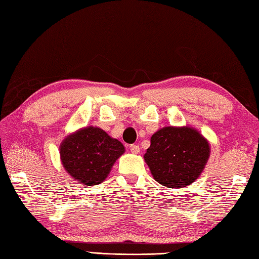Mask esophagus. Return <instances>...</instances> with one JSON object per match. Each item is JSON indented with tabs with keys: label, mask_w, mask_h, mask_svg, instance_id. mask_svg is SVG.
<instances>
[{
	"label": "esophagus",
	"mask_w": 259,
	"mask_h": 259,
	"mask_svg": "<svg viewBox=\"0 0 259 259\" xmlns=\"http://www.w3.org/2000/svg\"><path fill=\"white\" fill-rule=\"evenodd\" d=\"M130 151L133 153V154H137V153H140V146L137 144H132L130 145Z\"/></svg>",
	"instance_id": "obj_1"
}]
</instances>
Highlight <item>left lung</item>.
Segmentation results:
<instances>
[{
	"instance_id": "8db88e82",
	"label": "left lung",
	"mask_w": 259,
	"mask_h": 259,
	"mask_svg": "<svg viewBox=\"0 0 259 259\" xmlns=\"http://www.w3.org/2000/svg\"><path fill=\"white\" fill-rule=\"evenodd\" d=\"M210 155L208 141L189 126H167L152 135L144 154L154 180L167 188H183L200 177Z\"/></svg>"
}]
</instances>
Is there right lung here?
<instances>
[{"label":"right lung","instance_id":"right-lung-1","mask_svg":"<svg viewBox=\"0 0 259 259\" xmlns=\"http://www.w3.org/2000/svg\"><path fill=\"white\" fill-rule=\"evenodd\" d=\"M124 152L125 147L118 140L94 126L75 132L60 144L63 167L73 180L85 186L102 183Z\"/></svg>","mask_w":259,"mask_h":259}]
</instances>
